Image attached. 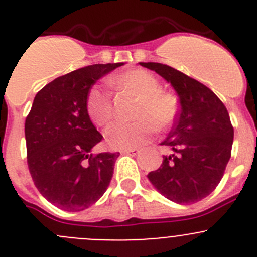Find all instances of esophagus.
Masks as SVG:
<instances>
[{"mask_svg": "<svg viewBox=\"0 0 257 257\" xmlns=\"http://www.w3.org/2000/svg\"><path fill=\"white\" fill-rule=\"evenodd\" d=\"M122 153H123V154L134 155V157H135V155H138L139 153H140V150L139 149H126V150H122Z\"/></svg>", "mask_w": 257, "mask_h": 257, "instance_id": "esophagus-1", "label": "esophagus"}]
</instances>
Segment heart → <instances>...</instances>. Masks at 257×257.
I'll use <instances>...</instances> for the list:
<instances>
[{
    "label": "heart",
    "instance_id": "1",
    "mask_svg": "<svg viewBox=\"0 0 257 257\" xmlns=\"http://www.w3.org/2000/svg\"><path fill=\"white\" fill-rule=\"evenodd\" d=\"M109 84L139 98L134 110V117L138 118L114 122L105 128V140L113 149L141 147L155 133V125L159 130H166L177 119L180 110L177 95L162 90L159 80L150 72L128 70L110 77ZM86 112L95 126H105L113 117L112 94L102 85L91 86L86 95Z\"/></svg>",
    "mask_w": 257,
    "mask_h": 257
}]
</instances>
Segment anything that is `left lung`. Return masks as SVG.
Returning <instances> with one entry per match:
<instances>
[{"mask_svg":"<svg viewBox=\"0 0 257 257\" xmlns=\"http://www.w3.org/2000/svg\"><path fill=\"white\" fill-rule=\"evenodd\" d=\"M171 82L181 109L161 145L173 150L148 175L158 191L177 204H194L216 188L230 158L233 130L229 114L213 90L168 65L140 62Z\"/></svg>","mask_w":257,"mask_h":257,"instance_id":"left-lung-1","label":"left lung"}]
</instances>
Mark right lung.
<instances>
[{"instance_id":"right-lung-1","label":"right lung","mask_w":257,"mask_h":257,"mask_svg":"<svg viewBox=\"0 0 257 257\" xmlns=\"http://www.w3.org/2000/svg\"><path fill=\"white\" fill-rule=\"evenodd\" d=\"M122 65L96 63L57 77L38 91L25 119L33 182L62 210L89 208L109 186L119 153L91 154L103 136L89 118L86 95L96 80Z\"/></svg>"}]
</instances>
